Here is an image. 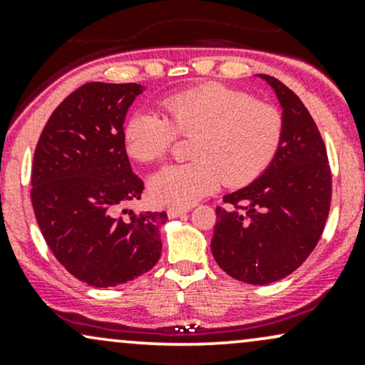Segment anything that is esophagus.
Returning a JSON list of instances; mask_svg holds the SVG:
<instances>
[{
    "mask_svg": "<svg viewBox=\"0 0 365 365\" xmlns=\"http://www.w3.org/2000/svg\"><path fill=\"white\" fill-rule=\"evenodd\" d=\"M168 216L170 217H177V216H182L185 215V212H188V207H178V206H171L168 207Z\"/></svg>",
    "mask_w": 365,
    "mask_h": 365,
    "instance_id": "obj_1",
    "label": "esophagus"
}]
</instances>
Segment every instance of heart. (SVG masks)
Instances as JSON below:
<instances>
[{
	"instance_id": "obj_1",
	"label": "heart",
	"mask_w": 365,
	"mask_h": 365,
	"mask_svg": "<svg viewBox=\"0 0 365 365\" xmlns=\"http://www.w3.org/2000/svg\"><path fill=\"white\" fill-rule=\"evenodd\" d=\"M165 115L139 111L125 123L128 154L142 163H159L178 137H195L194 161L171 165L150 180L156 202L188 206L221 183L242 187L269 168L283 142V115L273 104L255 101L232 87L209 83L163 99Z\"/></svg>"
}]
</instances>
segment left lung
Wrapping results in <instances>:
<instances>
[{
    "mask_svg": "<svg viewBox=\"0 0 365 365\" xmlns=\"http://www.w3.org/2000/svg\"><path fill=\"white\" fill-rule=\"evenodd\" d=\"M283 106L278 154L261 178L223 197L216 207L211 250L238 282L267 284L292 274L324 232L331 206V168L319 128L295 92L261 75Z\"/></svg>",
    "mask_w": 365,
    "mask_h": 365,
    "instance_id": "8db88e82",
    "label": "left lung"
}]
</instances>
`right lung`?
<instances>
[{
	"instance_id": "right-lung-1",
	"label": "right lung",
	"mask_w": 365,
	"mask_h": 365,
	"mask_svg": "<svg viewBox=\"0 0 365 365\" xmlns=\"http://www.w3.org/2000/svg\"><path fill=\"white\" fill-rule=\"evenodd\" d=\"M142 89L83 83L53 111L36 145L37 225L58 262L91 287L132 282L161 257L166 212L127 209L144 190L123 142L125 115Z\"/></svg>"
}]
</instances>
